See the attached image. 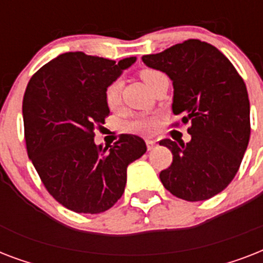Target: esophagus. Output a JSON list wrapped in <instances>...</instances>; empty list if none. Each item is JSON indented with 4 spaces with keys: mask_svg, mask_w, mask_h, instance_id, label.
Here are the masks:
<instances>
[{
    "mask_svg": "<svg viewBox=\"0 0 263 263\" xmlns=\"http://www.w3.org/2000/svg\"><path fill=\"white\" fill-rule=\"evenodd\" d=\"M146 146H147L148 152H152L153 148H156L157 142H156V140H153V139H146Z\"/></svg>",
    "mask_w": 263,
    "mask_h": 263,
    "instance_id": "1",
    "label": "esophagus"
}]
</instances>
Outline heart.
Returning <instances> with one entry per match:
<instances>
[{"mask_svg":"<svg viewBox=\"0 0 263 263\" xmlns=\"http://www.w3.org/2000/svg\"><path fill=\"white\" fill-rule=\"evenodd\" d=\"M140 78L143 79V82L147 84V87L150 88L153 84L156 83L157 80L165 76L162 72L156 71V69H142L140 71ZM120 92H121V83L119 80L111 82L105 90V101L106 105L110 109L116 107L120 103ZM123 128L125 131L129 132H144V134H150L157 128V120L153 116L147 115H138L135 117H132L129 120H125L123 123Z\"/></svg>","mask_w":263,"mask_h":263,"instance_id":"obj_1","label":"heart"}]
</instances>
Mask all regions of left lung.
<instances>
[{
	"mask_svg": "<svg viewBox=\"0 0 263 263\" xmlns=\"http://www.w3.org/2000/svg\"><path fill=\"white\" fill-rule=\"evenodd\" d=\"M142 60L171 78L173 115L183 116V124L191 123L188 143L160 142L173 154L171 166L160 173L161 181L180 199H210L232 181L249 146L250 101L245 80L217 47L199 39H188Z\"/></svg>",
	"mask_w": 263,
	"mask_h": 263,
	"instance_id": "1",
	"label": "left lung"
}]
</instances>
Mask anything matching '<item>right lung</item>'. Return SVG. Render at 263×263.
I'll use <instances>...</instances> for the list:
<instances>
[{
	"label": "right lung",
	"mask_w": 263,
	"mask_h": 263,
	"mask_svg": "<svg viewBox=\"0 0 263 263\" xmlns=\"http://www.w3.org/2000/svg\"><path fill=\"white\" fill-rule=\"evenodd\" d=\"M135 61L69 51L43 65L27 84V153L49 194L72 212L110 209L123 195L128 165L147 150L136 135H123L106 147L94 142L95 128L110 113L105 90Z\"/></svg>",
	"instance_id": "add662e5"
}]
</instances>
